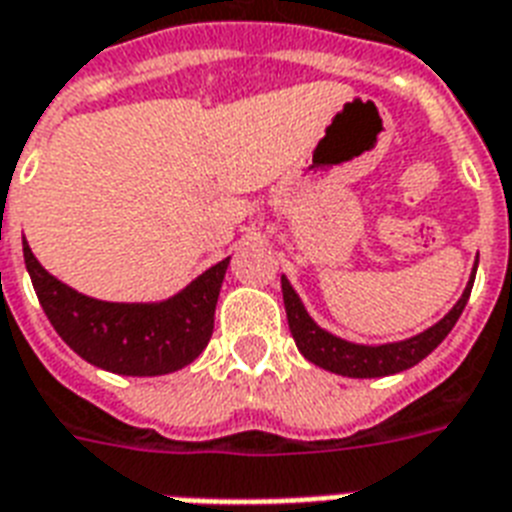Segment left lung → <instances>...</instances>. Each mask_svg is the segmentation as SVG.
Returning <instances> with one entry per match:
<instances>
[{
	"instance_id": "left-lung-1",
	"label": "left lung",
	"mask_w": 512,
	"mask_h": 512,
	"mask_svg": "<svg viewBox=\"0 0 512 512\" xmlns=\"http://www.w3.org/2000/svg\"><path fill=\"white\" fill-rule=\"evenodd\" d=\"M473 279H470L468 289L462 292L460 303L454 305L436 327H430L428 332H422L412 340L390 342V345H377V348L353 345V342L340 340V337L329 335V332L316 327L311 316L305 313L300 297L295 295V289L289 287L287 279H281V295H284V308H287L289 332L295 337L297 350L311 364L321 366L327 372L342 374V377H385V374L404 372L409 366L420 364L422 358L441 345V340L452 332V327L465 311V305H468Z\"/></svg>"
}]
</instances>
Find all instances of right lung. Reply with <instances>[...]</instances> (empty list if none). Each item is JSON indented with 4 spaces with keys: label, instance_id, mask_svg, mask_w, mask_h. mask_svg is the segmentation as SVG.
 <instances>
[{
    "label": "right lung",
    "instance_id": "obj_1",
    "mask_svg": "<svg viewBox=\"0 0 512 512\" xmlns=\"http://www.w3.org/2000/svg\"><path fill=\"white\" fill-rule=\"evenodd\" d=\"M28 276L47 319L90 364L116 374L156 377L183 369L207 348L228 260L212 265L167 303H103L79 295L44 271L23 244Z\"/></svg>",
    "mask_w": 512,
    "mask_h": 512
}]
</instances>
